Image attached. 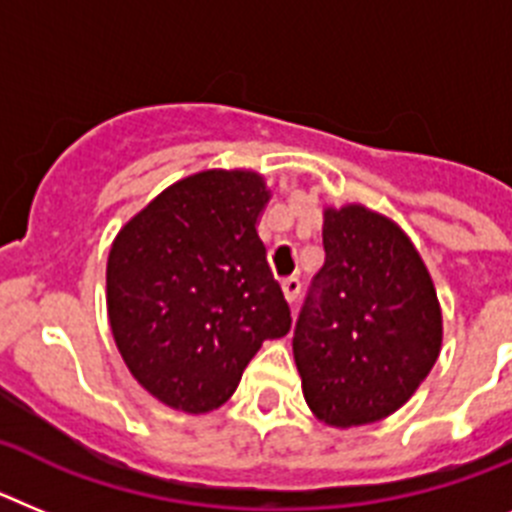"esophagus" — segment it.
Masks as SVG:
<instances>
[{"label": "esophagus", "instance_id": "34e87169", "mask_svg": "<svg viewBox=\"0 0 512 512\" xmlns=\"http://www.w3.org/2000/svg\"><path fill=\"white\" fill-rule=\"evenodd\" d=\"M283 288V296H286L288 304H296V299H299V293H301V281L299 278H286V281L281 283Z\"/></svg>", "mask_w": 512, "mask_h": 512}]
</instances>
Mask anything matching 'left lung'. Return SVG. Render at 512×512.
<instances>
[{
  "label": "left lung",
  "instance_id": "1",
  "mask_svg": "<svg viewBox=\"0 0 512 512\" xmlns=\"http://www.w3.org/2000/svg\"><path fill=\"white\" fill-rule=\"evenodd\" d=\"M324 265L293 332L309 410L330 428L394 415L441 355L433 278L402 226L361 203L324 208Z\"/></svg>",
  "mask_w": 512,
  "mask_h": 512
}]
</instances>
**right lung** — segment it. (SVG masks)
Returning <instances> with one entry per match:
<instances>
[{"instance_id": "obj_1", "label": "right lung", "mask_w": 512, "mask_h": 512, "mask_svg": "<svg viewBox=\"0 0 512 512\" xmlns=\"http://www.w3.org/2000/svg\"><path fill=\"white\" fill-rule=\"evenodd\" d=\"M268 201L260 172L203 170L172 182L113 239L115 345L133 379L172 410H219L262 342L291 330L257 237Z\"/></svg>"}]
</instances>
